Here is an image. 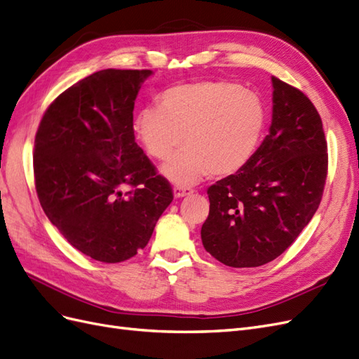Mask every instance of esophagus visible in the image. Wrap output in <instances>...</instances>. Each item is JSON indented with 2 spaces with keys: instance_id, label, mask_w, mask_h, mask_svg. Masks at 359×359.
<instances>
[{
  "instance_id": "esophagus-1",
  "label": "esophagus",
  "mask_w": 359,
  "mask_h": 359,
  "mask_svg": "<svg viewBox=\"0 0 359 359\" xmlns=\"http://www.w3.org/2000/svg\"><path fill=\"white\" fill-rule=\"evenodd\" d=\"M193 193V189L186 187V186H175L173 187V196L175 198H184V196H189V194Z\"/></svg>"
}]
</instances>
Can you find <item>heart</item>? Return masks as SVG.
Wrapping results in <instances>:
<instances>
[{
	"label": "heart",
	"mask_w": 359,
	"mask_h": 359,
	"mask_svg": "<svg viewBox=\"0 0 359 359\" xmlns=\"http://www.w3.org/2000/svg\"><path fill=\"white\" fill-rule=\"evenodd\" d=\"M266 109L260 97L227 81H202L172 86L158 107H144L135 132L147 153L166 160L161 168L173 182L191 184L211 172L231 177L253 157L264 133Z\"/></svg>",
	"instance_id": "obj_1"
}]
</instances>
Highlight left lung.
Wrapping results in <instances>:
<instances>
[{
  "instance_id": "1",
  "label": "left lung",
  "mask_w": 359,
  "mask_h": 359,
  "mask_svg": "<svg viewBox=\"0 0 359 359\" xmlns=\"http://www.w3.org/2000/svg\"><path fill=\"white\" fill-rule=\"evenodd\" d=\"M273 121L247 165L208 189L202 244L232 268L265 265L318 211L328 172L322 119L309 97L273 76Z\"/></svg>"
}]
</instances>
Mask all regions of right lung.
Here are the masks:
<instances>
[{"label":"right lung","instance_id":"obj_1","mask_svg":"<svg viewBox=\"0 0 359 359\" xmlns=\"http://www.w3.org/2000/svg\"><path fill=\"white\" fill-rule=\"evenodd\" d=\"M151 73L86 76L49 104L36 133L41 208L76 250L100 262L133 257L173 199L168 180L135 142V100Z\"/></svg>","mask_w":359,"mask_h":359}]
</instances>
